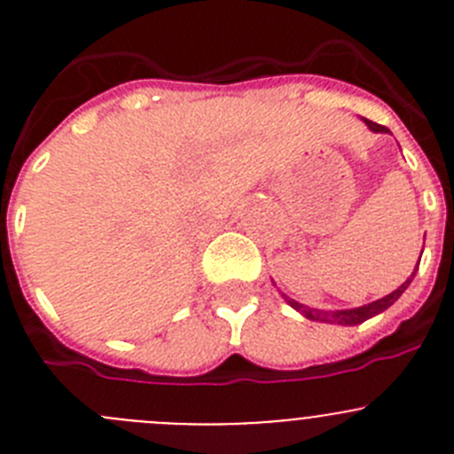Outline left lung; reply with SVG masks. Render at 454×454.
Wrapping results in <instances>:
<instances>
[{
  "label": "left lung",
  "mask_w": 454,
  "mask_h": 454,
  "mask_svg": "<svg viewBox=\"0 0 454 454\" xmlns=\"http://www.w3.org/2000/svg\"><path fill=\"white\" fill-rule=\"evenodd\" d=\"M364 123L369 126V130L373 132H389L387 128L385 126H378V123L369 121V119H364ZM421 254H423V249H421ZM419 261H421V256H419ZM417 272V270H414ZM414 272H411V277L407 278L405 284L398 286L394 293H389L387 297H382V299H376V301L372 303H364V306H360V309H347V310H319V309H309V306H303V303L294 301V299H288L286 297V301L293 306L294 310H299V313L303 315V317H309L313 319V322H326V324H342V326H356V324H363L364 319L373 317V315L382 313V310H387L389 306H392L394 301H396L398 297H401L403 293L407 290V286L411 284V278H414Z\"/></svg>",
  "instance_id": "obj_1"
}]
</instances>
